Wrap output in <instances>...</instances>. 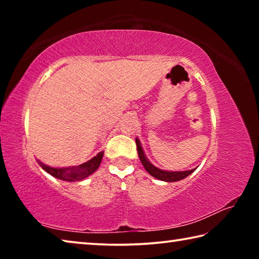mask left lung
I'll return each mask as SVG.
<instances>
[{
    "mask_svg": "<svg viewBox=\"0 0 259 259\" xmlns=\"http://www.w3.org/2000/svg\"><path fill=\"white\" fill-rule=\"evenodd\" d=\"M136 145H137L138 156H139L140 161H142L144 168H145L146 171L150 174L151 176L160 179V181L169 182V183L182 181V179L186 178L187 176H190V175L196 169L195 168L192 170H185V171H164V170L156 168L155 165H153L151 162L147 160V157L145 156V153H144V151H143V147H142V145H140V142L138 138H136Z\"/></svg>",
    "mask_w": 259,
    "mask_h": 259,
    "instance_id": "obj_1",
    "label": "left lung"
}]
</instances>
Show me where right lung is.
I'll use <instances>...</instances> for the list:
<instances>
[{"label":"right lung","mask_w":259,"mask_h":259,"mask_svg":"<svg viewBox=\"0 0 259 259\" xmlns=\"http://www.w3.org/2000/svg\"><path fill=\"white\" fill-rule=\"evenodd\" d=\"M103 156L104 152H99L97 155L94 156L91 160L87 161L85 163H82L77 166H67V168H52V166L43 164L41 161L37 162L45 171L50 174L51 176H54L57 179H61V181L65 182H80L98 169Z\"/></svg>","instance_id":"right-lung-1"}]
</instances>
